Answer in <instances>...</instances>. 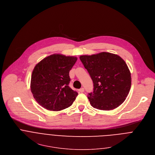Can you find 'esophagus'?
Instances as JSON below:
<instances>
[{"mask_svg": "<svg viewBox=\"0 0 155 155\" xmlns=\"http://www.w3.org/2000/svg\"><path fill=\"white\" fill-rule=\"evenodd\" d=\"M79 91H80V92H83L84 91V89L83 87H81V88H80V89H79Z\"/></svg>", "mask_w": 155, "mask_h": 155, "instance_id": "obj_1", "label": "esophagus"}]
</instances>
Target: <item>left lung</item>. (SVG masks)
<instances>
[{"label": "left lung", "instance_id": "8db88e82", "mask_svg": "<svg viewBox=\"0 0 155 155\" xmlns=\"http://www.w3.org/2000/svg\"><path fill=\"white\" fill-rule=\"evenodd\" d=\"M80 59L93 81V92L87 95L91 106L100 110H111L120 106L131 84V73L124 60L108 52L83 55Z\"/></svg>", "mask_w": 155, "mask_h": 155}]
</instances>
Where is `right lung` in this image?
<instances>
[{
  "label": "right lung",
  "mask_w": 155,
  "mask_h": 155,
  "mask_svg": "<svg viewBox=\"0 0 155 155\" xmlns=\"http://www.w3.org/2000/svg\"><path fill=\"white\" fill-rule=\"evenodd\" d=\"M76 57L54 54L35 67L31 78V91L38 104L50 111H60L72 105L78 92L69 86V71Z\"/></svg>",
  "instance_id": "right-lung-1"
}]
</instances>
